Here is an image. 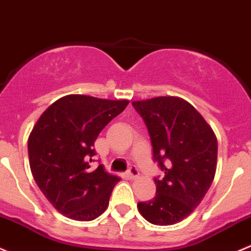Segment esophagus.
Wrapping results in <instances>:
<instances>
[{
	"instance_id": "34e87169",
	"label": "esophagus",
	"mask_w": 251,
	"mask_h": 251,
	"mask_svg": "<svg viewBox=\"0 0 251 251\" xmlns=\"http://www.w3.org/2000/svg\"><path fill=\"white\" fill-rule=\"evenodd\" d=\"M126 174H127V176L130 179H134V178H137V176H139V172H138V170L134 167V166H131V167L128 168L127 172H126Z\"/></svg>"
}]
</instances>
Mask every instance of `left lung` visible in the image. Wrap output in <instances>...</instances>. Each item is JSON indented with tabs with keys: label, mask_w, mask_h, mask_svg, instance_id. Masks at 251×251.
<instances>
[{
	"label": "left lung",
	"mask_w": 251,
	"mask_h": 251,
	"mask_svg": "<svg viewBox=\"0 0 251 251\" xmlns=\"http://www.w3.org/2000/svg\"><path fill=\"white\" fill-rule=\"evenodd\" d=\"M143 118L152 157L163 178H154L156 195L138 202L139 213L154 225L179 223L195 210L214 179L218 141L207 121L185 100L161 96L132 102Z\"/></svg>",
	"instance_id": "obj_1"
}]
</instances>
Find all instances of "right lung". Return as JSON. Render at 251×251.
<instances>
[{"label": "right lung", "mask_w": 251, "mask_h": 251, "mask_svg": "<svg viewBox=\"0 0 251 251\" xmlns=\"http://www.w3.org/2000/svg\"><path fill=\"white\" fill-rule=\"evenodd\" d=\"M127 100L68 95L49 105L28 137V160L37 185L52 207L72 220L91 221L107 209L117 176L99 165L95 141Z\"/></svg>", "instance_id": "right-lung-1"}]
</instances>
